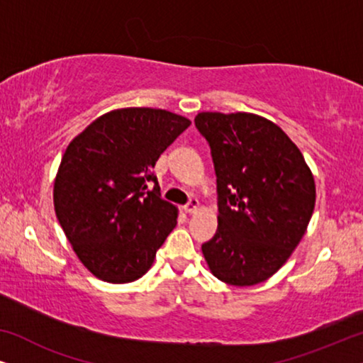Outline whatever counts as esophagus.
I'll list each match as a JSON object with an SVG mask.
<instances>
[{
	"instance_id": "esophagus-1",
	"label": "esophagus",
	"mask_w": 363,
	"mask_h": 363,
	"mask_svg": "<svg viewBox=\"0 0 363 363\" xmlns=\"http://www.w3.org/2000/svg\"><path fill=\"white\" fill-rule=\"evenodd\" d=\"M198 208H200V201H198L196 198H190V201L183 206V210H185L186 213H195Z\"/></svg>"
}]
</instances>
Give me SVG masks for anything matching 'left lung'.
I'll list each match as a JSON object with an SVG mask.
<instances>
[{"label":"left lung","instance_id":"obj_1","mask_svg":"<svg viewBox=\"0 0 363 363\" xmlns=\"http://www.w3.org/2000/svg\"><path fill=\"white\" fill-rule=\"evenodd\" d=\"M195 125L210 145L218 193V230L203 256L226 284H259L304 236L314 177L296 143L264 117L201 112Z\"/></svg>","mask_w":363,"mask_h":363}]
</instances>
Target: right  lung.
I'll return each mask as SVG.
<instances>
[{"label": "right lung", "instance_id": "obj_1", "mask_svg": "<svg viewBox=\"0 0 363 363\" xmlns=\"http://www.w3.org/2000/svg\"><path fill=\"white\" fill-rule=\"evenodd\" d=\"M190 123L162 108H118L69 143L54 208L77 257L99 279L142 277L175 228L177 208L160 198L153 167Z\"/></svg>", "mask_w": 363, "mask_h": 363}]
</instances>
